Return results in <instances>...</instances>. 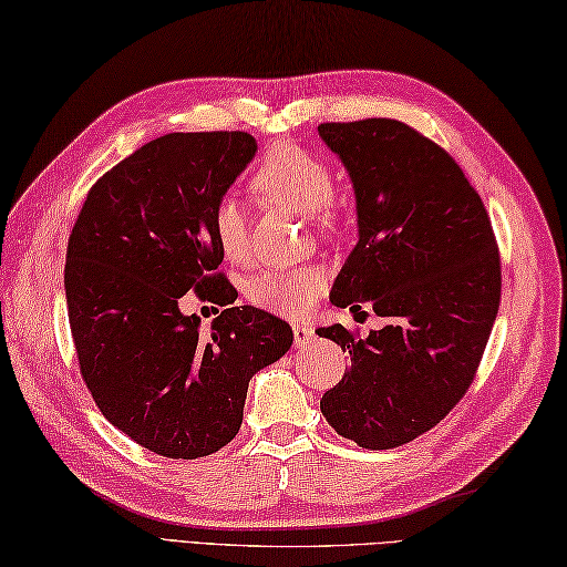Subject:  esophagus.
I'll return each instance as SVG.
<instances>
[{"mask_svg":"<svg viewBox=\"0 0 567 567\" xmlns=\"http://www.w3.org/2000/svg\"><path fill=\"white\" fill-rule=\"evenodd\" d=\"M311 336H313V330L308 326H301V323L293 326V346L296 348H303L308 340H311Z\"/></svg>","mask_w":567,"mask_h":567,"instance_id":"esophagus-1","label":"esophagus"}]
</instances>
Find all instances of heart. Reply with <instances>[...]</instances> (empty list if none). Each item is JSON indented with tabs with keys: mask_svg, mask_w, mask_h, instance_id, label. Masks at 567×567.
Here are the masks:
<instances>
[{
	"mask_svg": "<svg viewBox=\"0 0 567 567\" xmlns=\"http://www.w3.org/2000/svg\"><path fill=\"white\" fill-rule=\"evenodd\" d=\"M251 189L271 205L308 215L313 227L336 237L343 212L333 199V173L326 159L298 145H279L266 153L251 173ZM212 229L224 256L231 261L249 254V217L237 197H221L212 215ZM326 291V276L316 266H274L249 281V298L276 316H306Z\"/></svg>",
	"mask_w": 567,
	"mask_h": 567,
	"instance_id": "1",
	"label": "heart"
}]
</instances>
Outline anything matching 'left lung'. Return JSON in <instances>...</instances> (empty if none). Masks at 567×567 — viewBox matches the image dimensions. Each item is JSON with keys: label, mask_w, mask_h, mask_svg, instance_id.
<instances>
[{"label": "left lung", "mask_w": 567, "mask_h": 567, "mask_svg": "<svg viewBox=\"0 0 567 567\" xmlns=\"http://www.w3.org/2000/svg\"><path fill=\"white\" fill-rule=\"evenodd\" d=\"M318 133L358 202L360 239L330 301L388 320L368 338L318 328L350 355L320 412L362 450H392L440 424L474 382L501 303V256L482 197L430 137L392 117Z\"/></svg>", "instance_id": "1"}]
</instances>
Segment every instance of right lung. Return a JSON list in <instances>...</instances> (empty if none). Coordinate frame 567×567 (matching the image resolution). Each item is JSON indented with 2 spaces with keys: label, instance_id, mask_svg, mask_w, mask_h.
<instances>
[{
  "label": "right lung",
  "instance_id": "add662e5",
  "mask_svg": "<svg viewBox=\"0 0 567 567\" xmlns=\"http://www.w3.org/2000/svg\"><path fill=\"white\" fill-rule=\"evenodd\" d=\"M254 155L241 131L155 137L91 187L71 229L63 286L83 382L105 420L159 456L227 446L249 380L293 343L286 320L254 306L224 308L209 333L179 311L187 291L237 298L212 215Z\"/></svg>",
  "mask_w": 567,
  "mask_h": 567
}]
</instances>
